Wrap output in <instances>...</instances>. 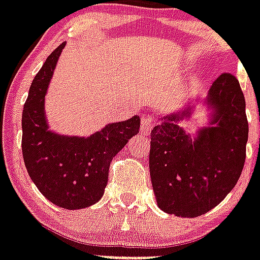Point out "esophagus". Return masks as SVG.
<instances>
[{
  "mask_svg": "<svg viewBox=\"0 0 260 260\" xmlns=\"http://www.w3.org/2000/svg\"><path fill=\"white\" fill-rule=\"evenodd\" d=\"M153 119H152L151 116H143L141 117V134L145 135V136H148L151 134L152 128H153Z\"/></svg>",
  "mask_w": 260,
  "mask_h": 260,
  "instance_id": "1",
  "label": "esophagus"
}]
</instances>
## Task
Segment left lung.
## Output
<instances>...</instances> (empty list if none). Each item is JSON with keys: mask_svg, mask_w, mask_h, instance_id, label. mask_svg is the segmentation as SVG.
<instances>
[{"mask_svg": "<svg viewBox=\"0 0 260 260\" xmlns=\"http://www.w3.org/2000/svg\"><path fill=\"white\" fill-rule=\"evenodd\" d=\"M207 100L211 124L192 139L178 125L189 111L164 116L151 132L149 172L160 210L196 218L218 206L235 187L246 161L248 121L239 81L221 73Z\"/></svg>", "mask_w": 260, "mask_h": 260, "instance_id": "left-lung-1", "label": "left lung"}]
</instances>
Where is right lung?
<instances>
[{"label": "right lung", "mask_w": 260, "mask_h": 260, "mask_svg": "<svg viewBox=\"0 0 260 260\" xmlns=\"http://www.w3.org/2000/svg\"><path fill=\"white\" fill-rule=\"evenodd\" d=\"M65 42L49 54L31 81L22 111V156L27 174L42 195L67 210L97 203L108 183L109 164L131 137L140 117L112 123L89 137L61 136L48 131L44 101Z\"/></svg>", "instance_id": "obj_1"}]
</instances>
